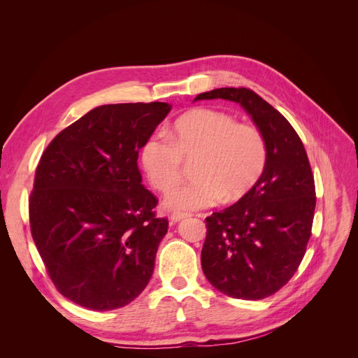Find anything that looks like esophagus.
Here are the masks:
<instances>
[{"mask_svg": "<svg viewBox=\"0 0 358 358\" xmlns=\"http://www.w3.org/2000/svg\"><path fill=\"white\" fill-rule=\"evenodd\" d=\"M188 213H182V212H175V213H171L170 215V221L171 222H179V221H182V220H185V218H188Z\"/></svg>", "mask_w": 358, "mask_h": 358, "instance_id": "obj_1", "label": "esophagus"}]
</instances>
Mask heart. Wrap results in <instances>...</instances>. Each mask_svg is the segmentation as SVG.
Segmentation results:
<instances>
[{
	"label": "heart",
	"instance_id": "obj_1",
	"mask_svg": "<svg viewBox=\"0 0 358 358\" xmlns=\"http://www.w3.org/2000/svg\"><path fill=\"white\" fill-rule=\"evenodd\" d=\"M183 158H199V178L173 189L164 200L170 210L189 212L242 199L262 178L267 146L252 125L237 124L220 110L194 109L176 119L170 136L152 133L140 149L148 180L161 192L170 191L182 178Z\"/></svg>",
	"mask_w": 358,
	"mask_h": 358
}]
</instances>
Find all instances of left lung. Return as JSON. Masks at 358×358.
Listing matches in <instances>:
<instances>
[{
  "label": "left lung",
  "instance_id": "left-lung-1",
  "mask_svg": "<svg viewBox=\"0 0 358 358\" xmlns=\"http://www.w3.org/2000/svg\"><path fill=\"white\" fill-rule=\"evenodd\" d=\"M242 106L263 134L267 161L254 188L206 218L201 267L225 296L259 300L275 294L300 266L315 212V183L300 137L287 119L246 88H218L199 100Z\"/></svg>",
  "mask_w": 358,
  "mask_h": 358
}]
</instances>
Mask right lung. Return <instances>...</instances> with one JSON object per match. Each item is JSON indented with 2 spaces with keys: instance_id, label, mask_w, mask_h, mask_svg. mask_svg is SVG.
<instances>
[{
  "instance_id": "add662e5",
  "label": "right lung",
  "mask_w": 358,
  "mask_h": 358,
  "mask_svg": "<svg viewBox=\"0 0 358 358\" xmlns=\"http://www.w3.org/2000/svg\"><path fill=\"white\" fill-rule=\"evenodd\" d=\"M169 103L99 106L52 140L29 197L31 234L52 282L92 310L133 301L154 273L169 221L142 183L138 150Z\"/></svg>"
}]
</instances>
